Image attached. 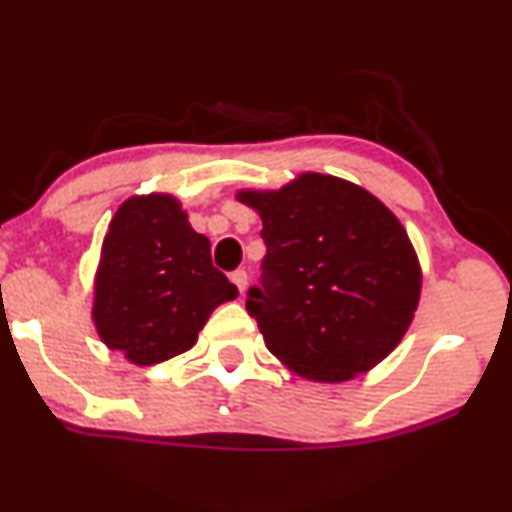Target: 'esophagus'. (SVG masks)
<instances>
[{
  "label": "esophagus",
  "mask_w": 512,
  "mask_h": 512,
  "mask_svg": "<svg viewBox=\"0 0 512 512\" xmlns=\"http://www.w3.org/2000/svg\"><path fill=\"white\" fill-rule=\"evenodd\" d=\"M231 281L238 286L240 293H245V286H248V274H245V269H236V272L231 274Z\"/></svg>",
  "instance_id": "obj_1"
}]
</instances>
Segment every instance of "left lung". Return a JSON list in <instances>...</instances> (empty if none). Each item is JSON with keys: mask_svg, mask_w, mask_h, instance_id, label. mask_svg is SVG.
<instances>
[{"mask_svg": "<svg viewBox=\"0 0 512 512\" xmlns=\"http://www.w3.org/2000/svg\"><path fill=\"white\" fill-rule=\"evenodd\" d=\"M236 197L262 219V284L245 308L267 349L317 383L378 366L421 296L419 257L397 216L363 187L322 173Z\"/></svg>", "mask_w": 512, "mask_h": 512, "instance_id": "8db88e82", "label": "left lung"}]
</instances>
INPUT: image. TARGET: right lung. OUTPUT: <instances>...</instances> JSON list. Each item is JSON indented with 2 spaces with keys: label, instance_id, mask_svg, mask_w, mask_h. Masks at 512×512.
Listing matches in <instances>:
<instances>
[{
  "label": "right lung",
  "instance_id": "add662e5",
  "mask_svg": "<svg viewBox=\"0 0 512 512\" xmlns=\"http://www.w3.org/2000/svg\"><path fill=\"white\" fill-rule=\"evenodd\" d=\"M236 296L178 199L129 197L115 211L93 289V322L108 349L137 366L168 361L192 349L211 310Z\"/></svg>",
  "mask_w": 512,
  "mask_h": 512
}]
</instances>
